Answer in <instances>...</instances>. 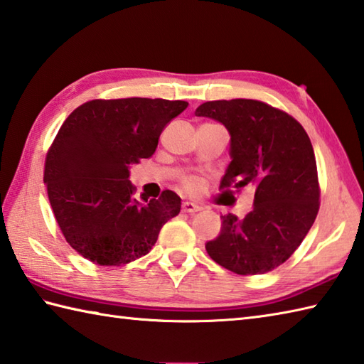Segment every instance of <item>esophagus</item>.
Segmentation results:
<instances>
[{"label":"esophagus","instance_id":"obj_1","mask_svg":"<svg viewBox=\"0 0 364 364\" xmlns=\"http://www.w3.org/2000/svg\"><path fill=\"white\" fill-rule=\"evenodd\" d=\"M183 211H184V213H191V215H194V213L202 211V206L197 205V203H192V202H184V203H183Z\"/></svg>","mask_w":364,"mask_h":364}]
</instances>
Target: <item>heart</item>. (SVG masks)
Here are the masks:
<instances>
[{"label":"heart","instance_id":"b5f03b06","mask_svg":"<svg viewBox=\"0 0 364 364\" xmlns=\"http://www.w3.org/2000/svg\"><path fill=\"white\" fill-rule=\"evenodd\" d=\"M183 188L186 189V191H196V188H197L196 178H184V180H183Z\"/></svg>","mask_w":364,"mask_h":364}]
</instances>
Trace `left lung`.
<instances>
[{"label": "left lung", "mask_w": 364, "mask_h": 364, "mask_svg": "<svg viewBox=\"0 0 364 364\" xmlns=\"http://www.w3.org/2000/svg\"><path fill=\"white\" fill-rule=\"evenodd\" d=\"M230 132L232 162L219 189L255 191L254 208L224 215L210 257L230 272L263 274L282 265L314 224L320 186L314 149L304 127L284 110L255 99L210 101L196 110Z\"/></svg>", "instance_id": "obj_1"}]
</instances>
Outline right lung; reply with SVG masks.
I'll list each match as a JSON object with an SVG mask.
<instances>
[{"mask_svg":"<svg viewBox=\"0 0 364 364\" xmlns=\"http://www.w3.org/2000/svg\"><path fill=\"white\" fill-rule=\"evenodd\" d=\"M186 101L92 99L70 113L46 156L44 183L68 243L102 267L148 254L162 225L181 210L173 191L134 198L129 167L153 156L159 135Z\"/></svg>","mask_w":364,"mask_h":364,"instance_id":"obj_1","label":"right lung"}]
</instances>
